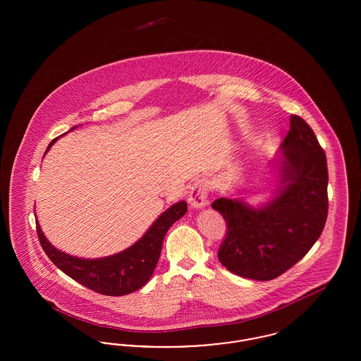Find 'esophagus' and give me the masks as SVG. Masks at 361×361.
<instances>
[{
  "label": "esophagus",
  "mask_w": 361,
  "mask_h": 361,
  "mask_svg": "<svg viewBox=\"0 0 361 361\" xmlns=\"http://www.w3.org/2000/svg\"><path fill=\"white\" fill-rule=\"evenodd\" d=\"M208 184L206 180H197L189 190V206L193 209H200L207 206Z\"/></svg>",
  "instance_id": "34e87169"
}]
</instances>
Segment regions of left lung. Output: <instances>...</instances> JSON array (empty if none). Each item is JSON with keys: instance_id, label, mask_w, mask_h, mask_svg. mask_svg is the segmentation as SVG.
<instances>
[{"instance_id": "obj_1", "label": "left lung", "mask_w": 361, "mask_h": 361, "mask_svg": "<svg viewBox=\"0 0 361 361\" xmlns=\"http://www.w3.org/2000/svg\"><path fill=\"white\" fill-rule=\"evenodd\" d=\"M277 188L264 204L240 197H219L227 233L218 258L240 277L268 281L283 275L307 255L327 218L326 155L309 124L291 115L290 131L271 162Z\"/></svg>"}]
</instances>
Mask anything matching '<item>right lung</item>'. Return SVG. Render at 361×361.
Segmentation results:
<instances>
[{
	"label": "right lung",
	"mask_w": 361,
	"mask_h": 361,
	"mask_svg": "<svg viewBox=\"0 0 361 361\" xmlns=\"http://www.w3.org/2000/svg\"><path fill=\"white\" fill-rule=\"evenodd\" d=\"M75 128L77 126L70 131ZM56 139L49 145L44 155L49 153ZM187 209V202L181 200L174 203L155 219L134 245L119 253L102 258L75 257L68 255L50 243L39 222H36V230L43 250L63 274L102 295L123 296L142 288L150 280L159 259L166 231L174 222L185 215Z\"/></svg>",
	"instance_id": "right-lung-1"
}]
</instances>
